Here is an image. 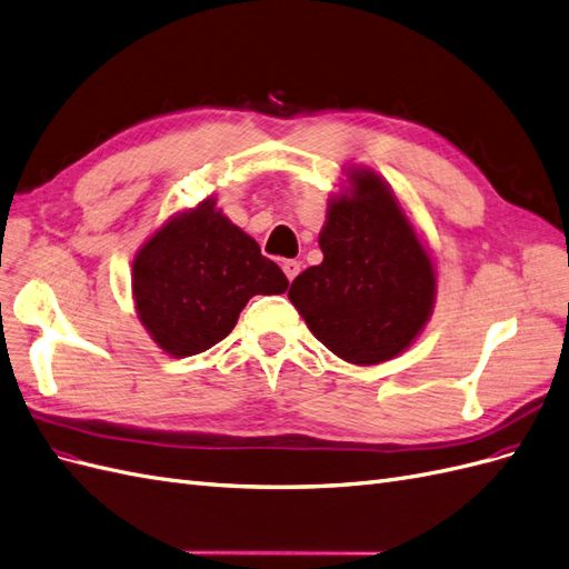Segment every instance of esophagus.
Segmentation results:
<instances>
[{"mask_svg":"<svg viewBox=\"0 0 569 569\" xmlns=\"http://www.w3.org/2000/svg\"><path fill=\"white\" fill-rule=\"evenodd\" d=\"M282 270H284V274H287V280L291 282L299 274V270H301V266H299V260H282Z\"/></svg>","mask_w":569,"mask_h":569,"instance_id":"34e87169","label":"esophagus"}]
</instances>
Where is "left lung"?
<instances>
[{"instance_id": "obj_1", "label": "left lung", "mask_w": 569, "mask_h": 569, "mask_svg": "<svg viewBox=\"0 0 569 569\" xmlns=\"http://www.w3.org/2000/svg\"><path fill=\"white\" fill-rule=\"evenodd\" d=\"M345 177L318 234L322 263L287 297L335 357L376 366L402 355L431 320L436 263L386 179L361 164Z\"/></svg>"}]
</instances>
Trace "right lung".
Masks as SVG:
<instances>
[{"label":"right lung","instance_id":"obj_1","mask_svg":"<svg viewBox=\"0 0 569 569\" xmlns=\"http://www.w3.org/2000/svg\"><path fill=\"white\" fill-rule=\"evenodd\" d=\"M289 282L253 237L208 196L170 214L138 249L131 268L136 313L167 355L193 357L232 332L256 295H282Z\"/></svg>","mask_w":569,"mask_h":569}]
</instances>
